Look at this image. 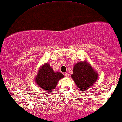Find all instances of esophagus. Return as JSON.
Masks as SVG:
<instances>
[{
  "label": "esophagus",
  "instance_id": "1",
  "mask_svg": "<svg viewBox=\"0 0 122 122\" xmlns=\"http://www.w3.org/2000/svg\"><path fill=\"white\" fill-rule=\"evenodd\" d=\"M64 75L66 77H69V74L68 73H65L64 74Z\"/></svg>",
  "mask_w": 122,
  "mask_h": 122
}]
</instances>
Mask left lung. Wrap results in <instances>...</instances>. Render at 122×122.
Returning a JSON list of instances; mask_svg holds the SVG:
<instances>
[{
	"label": "left lung",
	"instance_id": "1",
	"mask_svg": "<svg viewBox=\"0 0 122 122\" xmlns=\"http://www.w3.org/2000/svg\"><path fill=\"white\" fill-rule=\"evenodd\" d=\"M71 77L81 91L90 89L98 78V74L86 60L79 61L74 65Z\"/></svg>",
	"mask_w": 122,
	"mask_h": 122
}]
</instances>
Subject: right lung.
<instances>
[{
	"label": "right lung",
	"mask_w": 122,
	"mask_h": 122,
	"mask_svg": "<svg viewBox=\"0 0 122 122\" xmlns=\"http://www.w3.org/2000/svg\"><path fill=\"white\" fill-rule=\"evenodd\" d=\"M64 77L62 73L54 71L48 63L41 66L35 77L36 84L43 90L51 93L54 91L60 79Z\"/></svg>",
	"instance_id": "right-lung-1"
}]
</instances>
